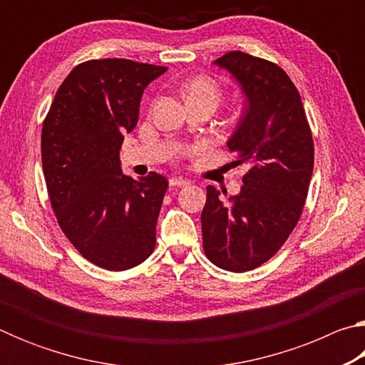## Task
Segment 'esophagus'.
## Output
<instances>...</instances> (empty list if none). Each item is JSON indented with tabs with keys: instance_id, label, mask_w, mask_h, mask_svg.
Wrapping results in <instances>:
<instances>
[{
	"instance_id": "obj_1",
	"label": "esophagus",
	"mask_w": 365,
	"mask_h": 365,
	"mask_svg": "<svg viewBox=\"0 0 365 365\" xmlns=\"http://www.w3.org/2000/svg\"><path fill=\"white\" fill-rule=\"evenodd\" d=\"M169 183H170V187H187V185H190V180H187V178H182V177H172Z\"/></svg>"
}]
</instances>
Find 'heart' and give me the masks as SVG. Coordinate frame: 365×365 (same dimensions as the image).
<instances>
[{
	"instance_id": "heart-1",
	"label": "heart",
	"mask_w": 365,
	"mask_h": 365,
	"mask_svg": "<svg viewBox=\"0 0 365 365\" xmlns=\"http://www.w3.org/2000/svg\"><path fill=\"white\" fill-rule=\"evenodd\" d=\"M183 91L188 103L197 101V100H207L217 104L220 100L219 83L206 76H197L191 78L190 82L185 85Z\"/></svg>"
}]
</instances>
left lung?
<instances>
[{
	"label": "left lung",
	"instance_id": "obj_1",
	"mask_svg": "<svg viewBox=\"0 0 365 365\" xmlns=\"http://www.w3.org/2000/svg\"><path fill=\"white\" fill-rule=\"evenodd\" d=\"M242 85L248 108L228 150L248 165L240 195L207 185L202 248L214 265L248 272L267 262L298 224L314 169V140L299 91L267 59L230 51L214 61ZM227 195V190H222Z\"/></svg>",
	"mask_w": 365,
	"mask_h": 365
}]
</instances>
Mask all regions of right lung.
I'll list each match as a JSON object with an SVG mask.
<instances>
[{"instance_id":"right-lung-1","label":"right lung","mask_w":365,"mask_h":365,"mask_svg":"<svg viewBox=\"0 0 365 365\" xmlns=\"http://www.w3.org/2000/svg\"><path fill=\"white\" fill-rule=\"evenodd\" d=\"M168 71L130 59H91L61 83L41 128L43 174L61 230L86 261L119 272L151 256L169 183L122 174L123 135L138 122L148 83Z\"/></svg>"}]
</instances>
